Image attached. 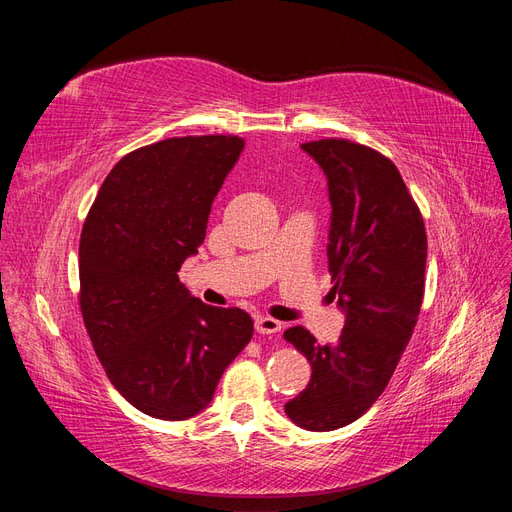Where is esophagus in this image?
I'll return each instance as SVG.
<instances>
[{
    "instance_id": "esophagus-1",
    "label": "esophagus",
    "mask_w": 512,
    "mask_h": 512,
    "mask_svg": "<svg viewBox=\"0 0 512 512\" xmlns=\"http://www.w3.org/2000/svg\"><path fill=\"white\" fill-rule=\"evenodd\" d=\"M284 324L280 320L275 318H269V316H260L256 318V331L260 335H273V333H280Z\"/></svg>"
}]
</instances>
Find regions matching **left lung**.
Masks as SVG:
<instances>
[{
	"label": "left lung",
	"instance_id": "8db88e82",
	"mask_svg": "<svg viewBox=\"0 0 512 512\" xmlns=\"http://www.w3.org/2000/svg\"><path fill=\"white\" fill-rule=\"evenodd\" d=\"M329 179L331 292L346 312L333 346L303 327L284 333L312 365V380L284 406L292 423L333 431L363 416L389 384L425 294L423 215L397 166L348 138L303 143Z\"/></svg>",
	"mask_w": 512,
	"mask_h": 512
}]
</instances>
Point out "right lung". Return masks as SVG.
Here are the masks:
<instances>
[{
  "label": "right lung",
  "mask_w": 512,
  "mask_h": 512,
  "mask_svg": "<svg viewBox=\"0 0 512 512\" xmlns=\"http://www.w3.org/2000/svg\"><path fill=\"white\" fill-rule=\"evenodd\" d=\"M241 151L232 134L134 149L83 224L79 305L91 344L115 389L162 421L207 408L254 333L250 314L205 305L177 275L205 241L211 203Z\"/></svg>",
  "instance_id": "add662e5"
}]
</instances>
